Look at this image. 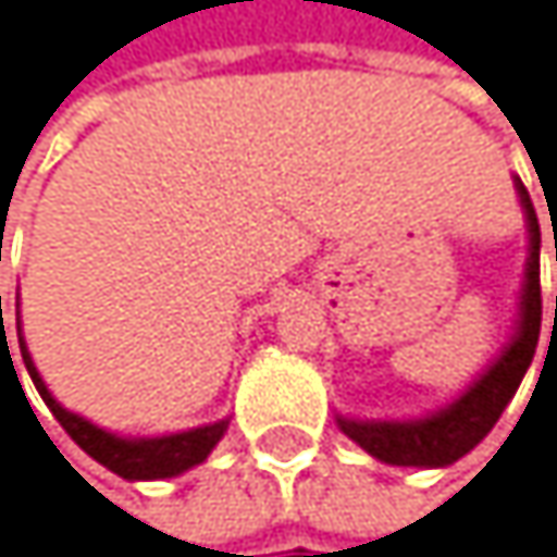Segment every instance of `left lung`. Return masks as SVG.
I'll use <instances>...</instances> for the list:
<instances>
[{
    "label": "left lung",
    "mask_w": 557,
    "mask_h": 557,
    "mask_svg": "<svg viewBox=\"0 0 557 557\" xmlns=\"http://www.w3.org/2000/svg\"><path fill=\"white\" fill-rule=\"evenodd\" d=\"M515 194H519V205L525 214L529 257H525V276L519 294V317H515V330L508 343L453 403H446L435 412L416 419H352L336 412V425L343 429V435H349L373 459L386 466H416V469H446L459 462L492 432L502 409L511 403L522 376L529 373L542 333V284H539L542 231H539L532 197L519 177H515Z\"/></svg>",
    "instance_id": "8db88e82"
}]
</instances>
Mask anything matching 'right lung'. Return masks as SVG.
<instances>
[{"label":"right lung","instance_id":"add662e5","mask_svg":"<svg viewBox=\"0 0 557 557\" xmlns=\"http://www.w3.org/2000/svg\"><path fill=\"white\" fill-rule=\"evenodd\" d=\"M2 304V300H0ZM0 323H2V307H0ZM15 326H18V349H22V363L38 389V396L46 399V406L52 409V416L62 422V429L72 435V440L104 469H111L114 475L132 479V482H151V479H174L194 466H201L214 446L224 440V432L231 425V419H218L208 425H194V429H181V432H168V435H117L108 432L101 425H95L91 419L65 409L46 386L42 373L35 370L32 363V352L22 339V317L15 310ZM9 349V343L2 346Z\"/></svg>","mask_w":557,"mask_h":557}]
</instances>
